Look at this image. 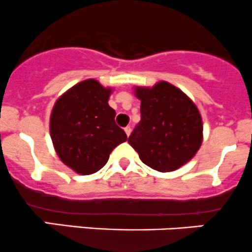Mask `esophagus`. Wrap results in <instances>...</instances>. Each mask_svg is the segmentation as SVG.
Returning <instances> with one entry per match:
<instances>
[{
    "label": "esophagus",
    "mask_w": 252,
    "mask_h": 252,
    "mask_svg": "<svg viewBox=\"0 0 252 252\" xmlns=\"http://www.w3.org/2000/svg\"><path fill=\"white\" fill-rule=\"evenodd\" d=\"M131 131H132V129H131V127H129V126H127V127H125V132H126L127 137H128V136H129V134H131Z\"/></svg>",
    "instance_id": "obj_1"
}]
</instances>
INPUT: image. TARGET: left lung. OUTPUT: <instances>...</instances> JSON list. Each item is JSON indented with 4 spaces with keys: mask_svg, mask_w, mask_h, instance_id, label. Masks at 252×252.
<instances>
[{
    "mask_svg": "<svg viewBox=\"0 0 252 252\" xmlns=\"http://www.w3.org/2000/svg\"><path fill=\"white\" fill-rule=\"evenodd\" d=\"M140 99V121L128 138L139 158L158 172L188 163L201 148L202 116L180 89L167 82L134 88Z\"/></svg>",
    "mask_w": 252,
    "mask_h": 252,
    "instance_id": "1",
    "label": "left lung"
}]
</instances>
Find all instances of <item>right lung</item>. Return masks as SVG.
<instances>
[{
  "label": "right lung",
  "mask_w": 252,
  "mask_h": 252,
  "mask_svg": "<svg viewBox=\"0 0 252 252\" xmlns=\"http://www.w3.org/2000/svg\"><path fill=\"white\" fill-rule=\"evenodd\" d=\"M112 89L94 79L75 84L58 98L50 115V137L66 166L82 175L98 172L127 136L108 104Z\"/></svg>",
  "instance_id": "add662e5"
}]
</instances>
